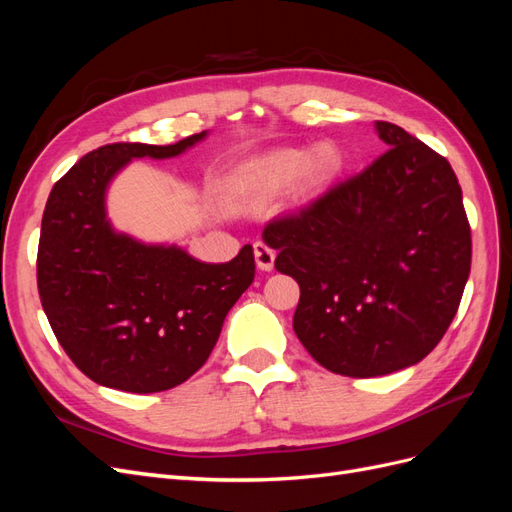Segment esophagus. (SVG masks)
<instances>
[{"instance_id":"obj_1","label":"esophagus","mask_w":512,"mask_h":512,"mask_svg":"<svg viewBox=\"0 0 512 512\" xmlns=\"http://www.w3.org/2000/svg\"><path fill=\"white\" fill-rule=\"evenodd\" d=\"M254 258H256V267L260 271H273L275 250H271L267 243H262V241L254 243Z\"/></svg>"}]
</instances>
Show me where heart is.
<instances>
[{
	"label": "heart",
	"instance_id": "1",
	"mask_svg": "<svg viewBox=\"0 0 512 512\" xmlns=\"http://www.w3.org/2000/svg\"><path fill=\"white\" fill-rule=\"evenodd\" d=\"M337 168V151L322 143L305 153L299 149H277L254 158L232 173V194L241 205H258L290 190L299 181L312 190L327 181Z\"/></svg>",
	"mask_w": 512,
	"mask_h": 512
}]
</instances>
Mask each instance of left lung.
<instances>
[{
    "mask_svg": "<svg viewBox=\"0 0 512 512\" xmlns=\"http://www.w3.org/2000/svg\"><path fill=\"white\" fill-rule=\"evenodd\" d=\"M374 128L389 147L378 160L262 230L275 269L301 288L294 333L350 378L423 361L457 314L472 262L451 164L395 123Z\"/></svg>",
    "mask_w": 512,
    "mask_h": 512,
    "instance_id": "obj_1",
    "label": "left lung"
}]
</instances>
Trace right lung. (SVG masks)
<instances>
[{
  "instance_id": "add662e5",
  "label": "right lung",
  "mask_w": 512,
  "mask_h": 512,
  "mask_svg": "<svg viewBox=\"0 0 512 512\" xmlns=\"http://www.w3.org/2000/svg\"><path fill=\"white\" fill-rule=\"evenodd\" d=\"M207 136L100 147L46 200L38 245L42 309L74 365L108 389L158 393L188 380L254 282L252 245L211 265L175 243H145L108 220L106 192L132 160L177 158Z\"/></svg>"
}]
</instances>
